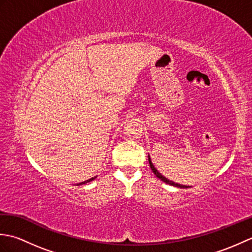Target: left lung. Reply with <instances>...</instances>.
Here are the masks:
<instances>
[{
    "label": "left lung",
    "instance_id": "obj_1",
    "mask_svg": "<svg viewBox=\"0 0 252 252\" xmlns=\"http://www.w3.org/2000/svg\"><path fill=\"white\" fill-rule=\"evenodd\" d=\"M148 161H149V165H151V168H152V170H153V172H154V174L157 176L158 179H160L161 181H163L164 183H167V184H170V185H172V186H175V187H180V189H189V187H190V186H187V185H182V184H178V183H174V182H172V181H170V180H168L167 178H164L163 175H161L160 174L159 172H158V170L154 167V164H153V162H152V160H151V157L148 156Z\"/></svg>",
    "mask_w": 252,
    "mask_h": 252
}]
</instances>
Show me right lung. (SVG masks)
I'll list each match as a JSON object with an SVG mask.
<instances>
[{
	"label": "right lung",
	"instance_id": "right-lung-1",
	"mask_svg": "<svg viewBox=\"0 0 252 252\" xmlns=\"http://www.w3.org/2000/svg\"><path fill=\"white\" fill-rule=\"evenodd\" d=\"M96 179V176H94V178H92V179H89V180H87V181H84V182H81V183H79V184H77V185H82V184H87V183H89V182H91V181H93V180H95Z\"/></svg>",
	"mask_w": 252,
	"mask_h": 252
}]
</instances>
